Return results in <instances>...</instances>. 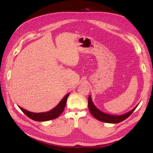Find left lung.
I'll return each mask as SVG.
<instances>
[{"label": "left lung", "instance_id": "1", "mask_svg": "<svg viewBox=\"0 0 153 153\" xmlns=\"http://www.w3.org/2000/svg\"><path fill=\"white\" fill-rule=\"evenodd\" d=\"M138 105V104L133 109H132L130 111L128 112L126 114L121 115H112L104 113V112H102L96 107L92 101L91 95H89V99H88V107H89V111L92 115L96 119L99 120V121L108 123H118L123 122V120H125L131 115V114L134 111Z\"/></svg>", "mask_w": 153, "mask_h": 153}]
</instances>
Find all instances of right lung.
Listing matches in <instances>:
<instances>
[{
	"label": "right lung",
	"mask_w": 153,
	"mask_h": 153,
	"mask_svg": "<svg viewBox=\"0 0 153 153\" xmlns=\"http://www.w3.org/2000/svg\"><path fill=\"white\" fill-rule=\"evenodd\" d=\"M69 95V94H66L65 97L61 100V102L58 103V105L57 106L53 108L51 110L46 112H42V113H33V112H31L23 109V108L19 106V107L24 114L31 120H33L36 122L48 121V120H51L58 118L62 113L64 108H65L66 101Z\"/></svg>",
	"instance_id": "right-lung-1"
}]
</instances>
